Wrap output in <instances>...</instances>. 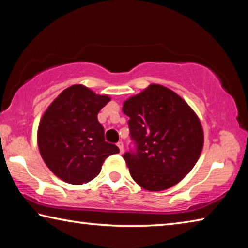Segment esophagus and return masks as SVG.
I'll use <instances>...</instances> for the list:
<instances>
[{"instance_id":"obj_1","label":"esophagus","mask_w":248,"mask_h":248,"mask_svg":"<svg viewBox=\"0 0 248 248\" xmlns=\"http://www.w3.org/2000/svg\"><path fill=\"white\" fill-rule=\"evenodd\" d=\"M117 146L119 148L120 153H124V143H123V142H118V143H117Z\"/></svg>"}]
</instances>
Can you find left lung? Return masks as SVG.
<instances>
[{
	"instance_id": "obj_1",
	"label": "left lung",
	"mask_w": 248,
	"mask_h": 248,
	"mask_svg": "<svg viewBox=\"0 0 248 248\" xmlns=\"http://www.w3.org/2000/svg\"><path fill=\"white\" fill-rule=\"evenodd\" d=\"M137 152L124 158L139 186L161 191L194 169L203 148V129L189 105L167 87L150 84L124 102Z\"/></svg>"
}]
</instances>
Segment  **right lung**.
I'll use <instances>...</instances> for the list:
<instances>
[{
  "mask_svg": "<svg viewBox=\"0 0 248 248\" xmlns=\"http://www.w3.org/2000/svg\"><path fill=\"white\" fill-rule=\"evenodd\" d=\"M83 84L65 89L46 109L37 130V143L46 165L63 182L83 185L100 173L109 155L119 153L105 141L97 115L110 102Z\"/></svg>",
  "mask_w": 248,
  "mask_h": 248,
  "instance_id": "right-lung-1",
  "label": "right lung"
}]
</instances>
